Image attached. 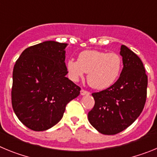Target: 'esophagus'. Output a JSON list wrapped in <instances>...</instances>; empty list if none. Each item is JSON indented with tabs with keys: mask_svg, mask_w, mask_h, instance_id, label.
<instances>
[{
	"mask_svg": "<svg viewBox=\"0 0 157 157\" xmlns=\"http://www.w3.org/2000/svg\"><path fill=\"white\" fill-rule=\"evenodd\" d=\"M80 94H81V95H89V94H90V92H88V91L85 90H83V89H82L81 91H80Z\"/></svg>",
	"mask_w": 157,
	"mask_h": 157,
	"instance_id": "esophagus-1",
	"label": "esophagus"
}]
</instances>
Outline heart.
I'll use <instances>...</instances> for the list:
<instances>
[{
    "label": "heart",
    "mask_w": 157,
    "mask_h": 157,
    "mask_svg": "<svg viewBox=\"0 0 157 157\" xmlns=\"http://www.w3.org/2000/svg\"><path fill=\"white\" fill-rule=\"evenodd\" d=\"M122 68L123 59L119 54L104 51H83L78 60L69 59L67 62V69L73 81H78L87 72L89 85L97 90L112 86L120 77Z\"/></svg>",
    "instance_id": "1"
}]
</instances>
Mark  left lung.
Returning a JSON list of instances; mask_svg holds the SVG:
<instances>
[{"label": "left lung", "mask_w": 157, "mask_h": 157, "mask_svg": "<svg viewBox=\"0 0 157 157\" xmlns=\"http://www.w3.org/2000/svg\"><path fill=\"white\" fill-rule=\"evenodd\" d=\"M123 67L110 87L92 95L95 104L88 113L91 125L100 133L112 135L130 126L145 106L148 77L141 59L126 45H121Z\"/></svg>", "instance_id": "8db88e82"}]
</instances>
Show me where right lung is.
<instances>
[{
	"mask_svg": "<svg viewBox=\"0 0 157 157\" xmlns=\"http://www.w3.org/2000/svg\"><path fill=\"white\" fill-rule=\"evenodd\" d=\"M67 45L47 41L28 47L14 66L12 108L30 130L43 131L56 125L66 105L79 95L81 88L66 77Z\"/></svg>",
	"mask_w": 157,
	"mask_h": 157,
	"instance_id": "1",
	"label": "right lung"
}]
</instances>
